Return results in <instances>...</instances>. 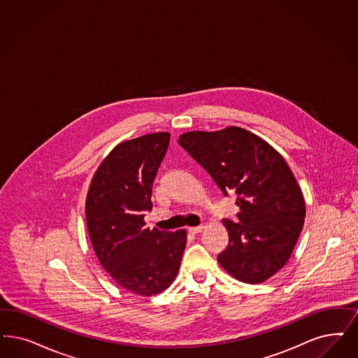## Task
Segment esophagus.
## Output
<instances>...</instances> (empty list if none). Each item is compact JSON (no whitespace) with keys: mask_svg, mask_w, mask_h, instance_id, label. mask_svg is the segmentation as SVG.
Returning a JSON list of instances; mask_svg holds the SVG:
<instances>
[{"mask_svg":"<svg viewBox=\"0 0 358 358\" xmlns=\"http://www.w3.org/2000/svg\"><path fill=\"white\" fill-rule=\"evenodd\" d=\"M189 231H190L192 234H198V233L203 231V226L199 224V226H196V227H189Z\"/></svg>","mask_w":358,"mask_h":358,"instance_id":"1","label":"esophagus"}]
</instances>
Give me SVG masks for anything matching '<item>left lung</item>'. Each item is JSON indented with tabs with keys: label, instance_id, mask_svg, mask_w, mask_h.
Returning <instances> with one entry per match:
<instances>
[{
	"label": "left lung",
	"instance_id": "8db88e82",
	"mask_svg": "<svg viewBox=\"0 0 358 358\" xmlns=\"http://www.w3.org/2000/svg\"><path fill=\"white\" fill-rule=\"evenodd\" d=\"M178 144L209 173L224 197L236 194V222L223 220L229 246L218 262L245 283H262L289 259L303 230L306 203L283 157L251 132L229 127L186 132Z\"/></svg>",
	"mask_w": 358,
	"mask_h": 358
}]
</instances>
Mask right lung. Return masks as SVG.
I'll list each match as a JSON object with an SVG mask.
<instances>
[{"mask_svg": "<svg viewBox=\"0 0 358 358\" xmlns=\"http://www.w3.org/2000/svg\"><path fill=\"white\" fill-rule=\"evenodd\" d=\"M169 140L171 134L159 132L116 145L87 194V229L100 264L122 288L140 296L171 285L186 246L185 230H150L144 222Z\"/></svg>", "mask_w": 358, "mask_h": 358, "instance_id": "obj_1", "label": "right lung"}]
</instances>
